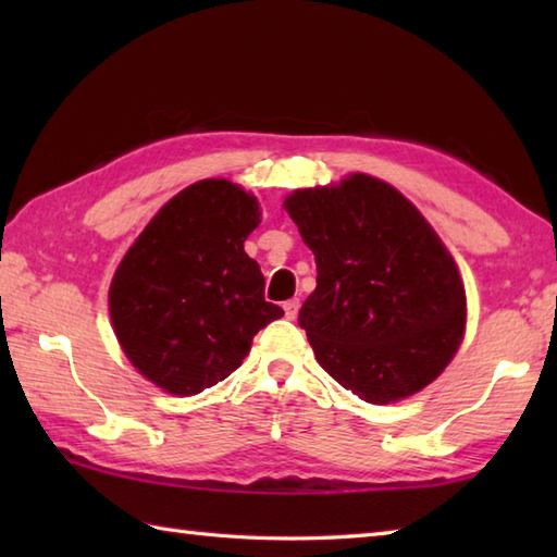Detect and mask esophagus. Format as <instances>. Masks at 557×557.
<instances>
[{"mask_svg": "<svg viewBox=\"0 0 557 557\" xmlns=\"http://www.w3.org/2000/svg\"><path fill=\"white\" fill-rule=\"evenodd\" d=\"M299 299H289V301H285V315L289 318V321H294V318L299 315Z\"/></svg>", "mask_w": 557, "mask_h": 557, "instance_id": "1", "label": "esophagus"}]
</instances>
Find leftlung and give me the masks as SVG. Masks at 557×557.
Wrapping results in <instances>:
<instances>
[{"instance_id": "1", "label": "left lung", "mask_w": 557, "mask_h": 557, "mask_svg": "<svg viewBox=\"0 0 557 557\" xmlns=\"http://www.w3.org/2000/svg\"><path fill=\"white\" fill-rule=\"evenodd\" d=\"M285 208L315 256L299 325L318 363L371 405L435 381L465 335L467 297L421 212L369 174L299 188Z\"/></svg>"}]
</instances>
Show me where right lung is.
Here are the masks:
<instances>
[{
  "mask_svg": "<svg viewBox=\"0 0 557 557\" xmlns=\"http://www.w3.org/2000/svg\"><path fill=\"white\" fill-rule=\"evenodd\" d=\"M258 200L227 180L196 182L164 203L114 272L116 339L148 381L198 395L242 366L260 327L285 315L244 251Z\"/></svg>",
  "mask_w": 557,
  "mask_h": 557,
  "instance_id": "obj_1",
  "label": "right lung"
}]
</instances>
